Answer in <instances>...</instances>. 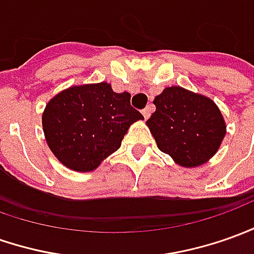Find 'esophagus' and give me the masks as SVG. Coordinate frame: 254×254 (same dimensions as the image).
<instances>
[{
    "instance_id": "34e87169",
    "label": "esophagus",
    "mask_w": 254,
    "mask_h": 254,
    "mask_svg": "<svg viewBox=\"0 0 254 254\" xmlns=\"http://www.w3.org/2000/svg\"><path fill=\"white\" fill-rule=\"evenodd\" d=\"M151 113H153V105L150 104L147 105L143 111H141V114H143V117H144V120H147L150 115H151Z\"/></svg>"
}]
</instances>
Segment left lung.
<instances>
[{
	"label": "left lung",
	"mask_w": 254,
	"mask_h": 254,
	"mask_svg": "<svg viewBox=\"0 0 254 254\" xmlns=\"http://www.w3.org/2000/svg\"><path fill=\"white\" fill-rule=\"evenodd\" d=\"M147 125L158 149L182 167H197L215 154L225 136V122L210 98L179 86L167 87L153 101Z\"/></svg>",
	"instance_id": "8db88e82"
}]
</instances>
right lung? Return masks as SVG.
<instances>
[{
	"label": "right lung",
	"mask_w": 254,
	"mask_h": 254,
	"mask_svg": "<svg viewBox=\"0 0 254 254\" xmlns=\"http://www.w3.org/2000/svg\"><path fill=\"white\" fill-rule=\"evenodd\" d=\"M143 120L130 94L108 83L73 86L57 94L43 114L48 147L68 168L93 171L120 149L130 124Z\"/></svg>",
	"instance_id": "1"
}]
</instances>
